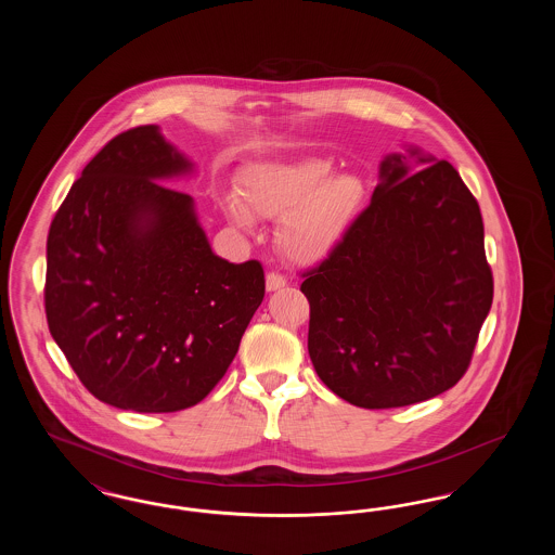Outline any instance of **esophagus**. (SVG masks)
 <instances>
[{"instance_id":"esophagus-1","label":"esophagus","mask_w":555,"mask_h":555,"mask_svg":"<svg viewBox=\"0 0 555 555\" xmlns=\"http://www.w3.org/2000/svg\"><path fill=\"white\" fill-rule=\"evenodd\" d=\"M285 285H287V279H285L283 274H279V272H268V274H266V289H283Z\"/></svg>"}]
</instances>
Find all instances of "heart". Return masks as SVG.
<instances>
[{
	"instance_id": "b5f03b06",
	"label": "heart",
	"mask_w": 555,
	"mask_h": 555,
	"mask_svg": "<svg viewBox=\"0 0 555 555\" xmlns=\"http://www.w3.org/2000/svg\"><path fill=\"white\" fill-rule=\"evenodd\" d=\"M328 159L304 158L258 164L241 183L243 204L233 199L229 214L238 224L249 214L283 218L279 245L295 262L328 256L364 206L366 189L356 175H333Z\"/></svg>"
}]
</instances>
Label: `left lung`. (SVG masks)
I'll use <instances>...</instances> for the list:
<instances>
[{"label":"left lung","mask_w":555,"mask_h":555,"mask_svg":"<svg viewBox=\"0 0 555 555\" xmlns=\"http://www.w3.org/2000/svg\"><path fill=\"white\" fill-rule=\"evenodd\" d=\"M380 177L337 247L301 274L317 374L366 410L451 389L493 301L480 208L448 159L408 175L389 156Z\"/></svg>","instance_id":"1"}]
</instances>
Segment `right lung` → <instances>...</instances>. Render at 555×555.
<instances>
[{
  "mask_svg": "<svg viewBox=\"0 0 555 555\" xmlns=\"http://www.w3.org/2000/svg\"><path fill=\"white\" fill-rule=\"evenodd\" d=\"M158 127L116 134L53 216L46 317L85 389L164 414L218 385L264 299L258 260L214 256L193 199L159 183L189 170Z\"/></svg>",
  "mask_w": 555,
  "mask_h": 555,
  "instance_id": "obj_1",
  "label": "right lung"
}]
</instances>
